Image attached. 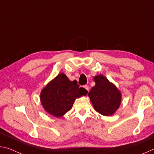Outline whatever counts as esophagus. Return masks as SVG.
Returning a JSON list of instances; mask_svg holds the SVG:
<instances>
[{
    "label": "esophagus",
    "mask_w": 154,
    "mask_h": 154,
    "mask_svg": "<svg viewBox=\"0 0 154 154\" xmlns=\"http://www.w3.org/2000/svg\"><path fill=\"white\" fill-rule=\"evenodd\" d=\"M83 88H84L85 89L88 91H88H89V87H88V85H85L84 86H83Z\"/></svg>",
    "instance_id": "esophagus-1"
}]
</instances>
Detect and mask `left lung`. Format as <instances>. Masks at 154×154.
I'll list each match as a JSON object with an SVG mask.
<instances>
[{
	"label": "left lung",
	"instance_id": "obj_1",
	"mask_svg": "<svg viewBox=\"0 0 154 154\" xmlns=\"http://www.w3.org/2000/svg\"><path fill=\"white\" fill-rule=\"evenodd\" d=\"M94 80L96 85L88 93L94 108L103 116H111L120 105L121 93L102 75L94 77Z\"/></svg>",
	"mask_w": 154,
	"mask_h": 154
}]
</instances>
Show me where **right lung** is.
<instances>
[{"label":"right lung","instance_id":"obj_1","mask_svg":"<svg viewBox=\"0 0 154 154\" xmlns=\"http://www.w3.org/2000/svg\"><path fill=\"white\" fill-rule=\"evenodd\" d=\"M87 93L85 88H79L77 81L71 82L64 73H60L43 88L40 98L45 110L59 118L71 109L75 98Z\"/></svg>","mask_w":154,"mask_h":154}]
</instances>
